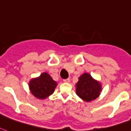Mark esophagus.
<instances>
[{"instance_id": "1", "label": "esophagus", "mask_w": 131, "mask_h": 131, "mask_svg": "<svg viewBox=\"0 0 131 131\" xmlns=\"http://www.w3.org/2000/svg\"><path fill=\"white\" fill-rule=\"evenodd\" d=\"M64 82H65V83H69L70 82V79H66V80H63Z\"/></svg>"}]
</instances>
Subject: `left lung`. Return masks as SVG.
Listing matches in <instances>:
<instances>
[{"label": "left lung", "instance_id": "1", "mask_svg": "<svg viewBox=\"0 0 131 131\" xmlns=\"http://www.w3.org/2000/svg\"><path fill=\"white\" fill-rule=\"evenodd\" d=\"M75 86L76 94L86 102L97 98L102 90L101 82L93 78L88 73H84L79 77L78 81Z\"/></svg>", "mask_w": 131, "mask_h": 131}]
</instances>
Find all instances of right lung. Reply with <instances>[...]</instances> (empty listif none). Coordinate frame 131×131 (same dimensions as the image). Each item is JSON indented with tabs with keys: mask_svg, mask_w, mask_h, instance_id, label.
Masks as SVG:
<instances>
[{
	"mask_svg": "<svg viewBox=\"0 0 131 131\" xmlns=\"http://www.w3.org/2000/svg\"><path fill=\"white\" fill-rule=\"evenodd\" d=\"M58 83L49 73L44 72L40 75L30 80L29 88L31 93L39 100H45L52 95Z\"/></svg>",
	"mask_w": 131,
	"mask_h": 131,
	"instance_id": "1",
	"label": "right lung"
}]
</instances>
